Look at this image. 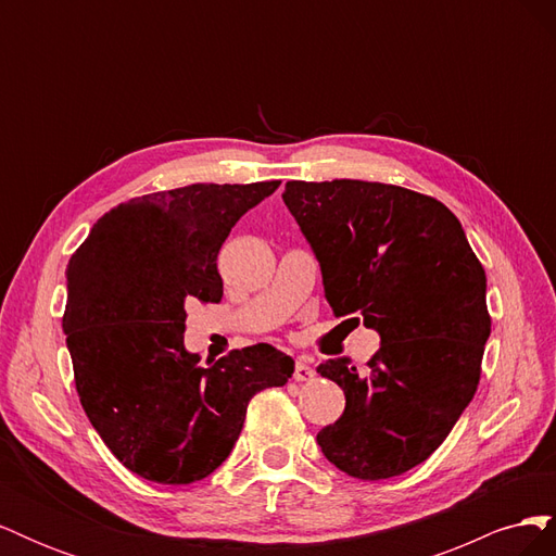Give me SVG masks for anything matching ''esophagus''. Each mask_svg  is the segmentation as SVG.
Instances as JSON below:
<instances>
[{
	"label": "esophagus",
	"mask_w": 556,
	"mask_h": 556,
	"mask_svg": "<svg viewBox=\"0 0 556 556\" xmlns=\"http://www.w3.org/2000/svg\"><path fill=\"white\" fill-rule=\"evenodd\" d=\"M313 378H315V371H313L308 357H299L296 364H294V380L296 382H308Z\"/></svg>",
	"instance_id": "34e87169"
}]
</instances>
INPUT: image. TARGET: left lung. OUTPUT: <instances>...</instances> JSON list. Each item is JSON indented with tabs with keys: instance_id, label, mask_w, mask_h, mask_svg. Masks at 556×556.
I'll list each match as a JSON object with an SVG mask.
<instances>
[{
	"instance_id": "1",
	"label": "left lung",
	"mask_w": 556,
	"mask_h": 556,
	"mask_svg": "<svg viewBox=\"0 0 556 556\" xmlns=\"http://www.w3.org/2000/svg\"><path fill=\"white\" fill-rule=\"evenodd\" d=\"M282 201L323 268L333 315H359L380 333L366 374L345 359L317 366L345 392L317 445L352 478L406 473L478 390L492 331L484 268L445 204L399 185L290 180Z\"/></svg>"
}]
</instances>
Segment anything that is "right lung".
<instances>
[{"mask_svg": "<svg viewBox=\"0 0 556 556\" xmlns=\"http://www.w3.org/2000/svg\"><path fill=\"white\" fill-rule=\"evenodd\" d=\"M194 182L104 213L66 266V333L76 392L92 427L131 473L190 484L239 441L250 399L282 387L294 359L268 343L208 368L185 350V304H217L220 252L239 217L278 190Z\"/></svg>", "mask_w": 556, "mask_h": 556, "instance_id": "add662e5", "label": "right lung"}]
</instances>
